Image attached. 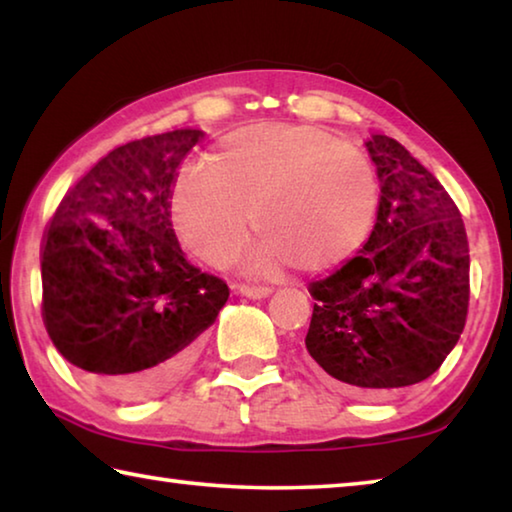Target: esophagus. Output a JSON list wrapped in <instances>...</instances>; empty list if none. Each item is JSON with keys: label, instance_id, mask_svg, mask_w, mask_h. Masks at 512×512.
Wrapping results in <instances>:
<instances>
[{"label": "esophagus", "instance_id": "34e87169", "mask_svg": "<svg viewBox=\"0 0 512 512\" xmlns=\"http://www.w3.org/2000/svg\"><path fill=\"white\" fill-rule=\"evenodd\" d=\"M237 293H241V296H246V298H253V300H262V298L271 296L273 289H268V287H250V284H239Z\"/></svg>", "mask_w": 512, "mask_h": 512}]
</instances>
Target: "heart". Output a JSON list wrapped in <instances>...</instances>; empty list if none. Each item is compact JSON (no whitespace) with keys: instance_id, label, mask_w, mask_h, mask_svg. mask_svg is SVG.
<instances>
[{"instance_id":"heart-1","label":"heart","mask_w":512,"mask_h":512,"mask_svg":"<svg viewBox=\"0 0 512 512\" xmlns=\"http://www.w3.org/2000/svg\"><path fill=\"white\" fill-rule=\"evenodd\" d=\"M169 203L180 241L214 266L237 253L253 212L262 237L241 268L273 275L291 262L318 271L357 253L379 189L366 155L323 128L255 124L223 137L210 164H185Z\"/></svg>"}]
</instances>
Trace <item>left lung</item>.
I'll use <instances>...</instances> for the list:
<instances>
[{
  "mask_svg": "<svg viewBox=\"0 0 512 512\" xmlns=\"http://www.w3.org/2000/svg\"><path fill=\"white\" fill-rule=\"evenodd\" d=\"M379 178L377 223L357 257L311 282L307 352L354 393L431 377L461 339L470 248L436 176L388 135L366 142Z\"/></svg>",
  "mask_w": 512,
  "mask_h": 512,
  "instance_id": "1",
  "label": "left lung"
}]
</instances>
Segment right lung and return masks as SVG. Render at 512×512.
Instances as JSON below:
<instances>
[{
	"label": "right lung",
	"mask_w": 512,
	"mask_h": 512,
	"mask_svg": "<svg viewBox=\"0 0 512 512\" xmlns=\"http://www.w3.org/2000/svg\"><path fill=\"white\" fill-rule=\"evenodd\" d=\"M205 133L112 149L60 201L42 248V318L63 357L117 400L183 375L228 300V284L187 262L171 228V187Z\"/></svg>",
	"instance_id": "1"
}]
</instances>
